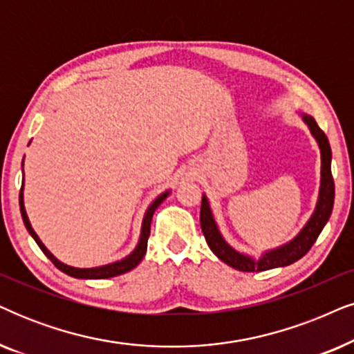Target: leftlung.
Listing matches in <instances>:
<instances>
[{
    "label": "left lung",
    "instance_id": "left-lung-1",
    "mask_svg": "<svg viewBox=\"0 0 354 354\" xmlns=\"http://www.w3.org/2000/svg\"><path fill=\"white\" fill-rule=\"evenodd\" d=\"M302 120L312 133V136L317 141L320 148V159H322V166H320V188H319V198L317 205H315L314 213L306 226L301 229V232L278 249L265 252L260 259H254V257L241 254L236 249L224 241V237L219 232L218 224L214 221L213 211L209 208V201L203 195L201 198V209H200V224L201 231L205 234L206 242H208L209 249L213 254L218 257L219 260L229 265V267L239 270V272H265V270L288 267V265L295 263L299 259H302L314 242L317 241L319 234L330 219L333 209V200H335V183L332 177V149H330L328 138L325 133L320 130L317 122L314 117L307 115V113H301Z\"/></svg>",
    "mask_w": 354,
    "mask_h": 354
}]
</instances>
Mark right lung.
<instances>
[{
    "instance_id": "right-lung-1",
    "label": "right lung",
    "mask_w": 354,
    "mask_h": 354,
    "mask_svg": "<svg viewBox=\"0 0 354 354\" xmlns=\"http://www.w3.org/2000/svg\"><path fill=\"white\" fill-rule=\"evenodd\" d=\"M22 166H24V160H22ZM24 183H22L21 187V194H19V206H21V214H22V221L26 224V229L29 231V234L32 237H34V241L37 242V245L42 249V252L45 255L48 257L50 260L53 261V265L57 267L58 270H62L63 273L70 274L73 278H81V279H104V278H112V277H117V274H123L127 272H130L136 267L138 263H140L141 260H143V257L146 254V249H148V237H149V231H151V221H153V214L158 206L162 203L164 200L167 198V195L171 194V192H164V194H160L158 198H156L153 203L148 206V209H146L145 213V218H143V224H141V234H140V241H138V244L135 247V250L131 252L130 255H127L125 259L118 260V261H113V263H109V265H102V267H94V268H75V267H70V265L63 263V261H59L57 257H55L52 252H50L47 247L42 244V241H40L39 236H37L34 229L30 226V221L29 218H27V213H26V208H24Z\"/></svg>"
}]
</instances>
